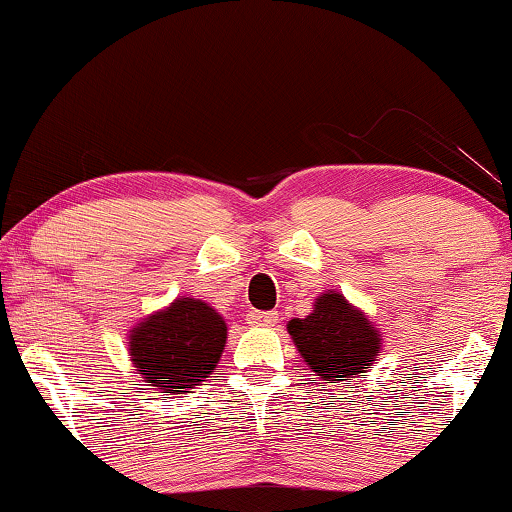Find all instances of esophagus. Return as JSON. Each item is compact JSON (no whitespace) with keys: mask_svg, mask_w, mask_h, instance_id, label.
<instances>
[{"mask_svg":"<svg viewBox=\"0 0 512 512\" xmlns=\"http://www.w3.org/2000/svg\"><path fill=\"white\" fill-rule=\"evenodd\" d=\"M247 321L251 326H275L277 324V312H249Z\"/></svg>","mask_w":512,"mask_h":512,"instance_id":"esophagus-1","label":"esophagus"}]
</instances>
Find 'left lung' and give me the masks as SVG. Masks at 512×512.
Here are the masks:
<instances>
[{"mask_svg": "<svg viewBox=\"0 0 512 512\" xmlns=\"http://www.w3.org/2000/svg\"><path fill=\"white\" fill-rule=\"evenodd\" d=\"M289 333L312 373L338 382L373 366L380 354V335L340 293H324L305 319H291Z\"/></svg>", "mask_w": 512, "mask_h": 512, "instance_id": "left-lung-1", "label": "left lung"}]
</instances>
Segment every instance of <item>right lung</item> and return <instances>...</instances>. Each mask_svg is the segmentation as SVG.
Here are the masks:
<instances>
[{"label": "right lung", "mask_w": 512, "mask_h": 512, "mask_svg": "<svg viewBox=\"0 0 512 512\" xmlns=\"http://www.w3.org/2000/svg\"><path fill=\"white\" fill-rule=\"evenodd\" d=\"M226 335L219 312L202 300L181 298L132 331L130 356L139 375L170 396L205 382L221 359Z\"/></svg>", "instance_id": "obj_1"}]
</instances>
